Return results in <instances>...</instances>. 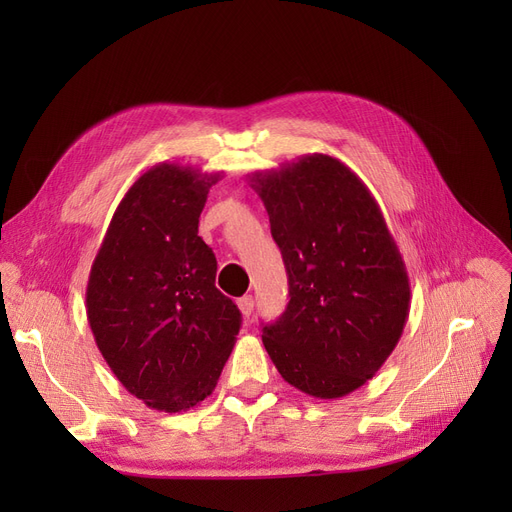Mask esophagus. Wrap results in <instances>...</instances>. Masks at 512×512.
<instances>
[{
  "label": "esophagus",
  "mask_w": 512,
  "mask_h": 512,
  "mask_svg": "<svg viewBox=\"0 0 512 512\" xmlns=\"http://www.w3.org/2000/svg\"><path fill=\"white\" fill-rule=\"evenodd\" d=\"M236 305H238V309H240V313H242V315L249 317V315L253 313V305H255V301H253L251 294H245V297H240V299L236 301Z\"/></svg>",
  "instance_id": "34e87169"
}]
</instances>
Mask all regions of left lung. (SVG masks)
I'll list each match as a JSON object with an SVG mask.
<instances>
[{
  "instance_id": "left-lung-1",
  "label": "left lung",
  "mask_w": 512,
  "mask_h": 512,
  "mask_svg": "<svg viewBox=\"0 0 512 512\" xmlns=\"http://www.w3.org/2000/svg\"><path fill=\"white\" fill-rule=\"evenodd\" d=\"M282 251L290 301L263 346L297 390L340 398L392 355L411 307L405 261L363 180L324 153L249 176Z\"/></svg>"
}]
</instances>
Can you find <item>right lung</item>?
Here are the masks:
<instances>
[{
    "mask_svg": "<svg viewBox=\"0 0 512 512\" xmlns=\"http://www.w3.org/2000/svg\"><path fill=\"white\" fill-rule=\"evenodd\" d=\"M222 172L161 164L134 182L91 265L87 317L118 382L149 409L207 398L232 353L240 311L215 288L199 215Z\"/></svg>",
    "mask_w": 512,
    "mask_h": 512,
    "instance_id": "1",
    "label": "right lung"
}]
</instances>
